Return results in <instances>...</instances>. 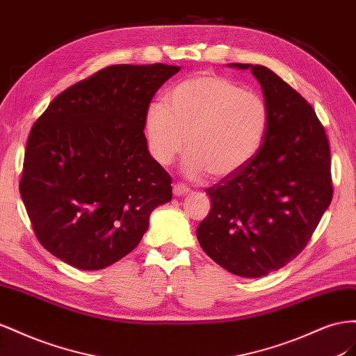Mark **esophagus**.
<instances>
[{"mask_svg": "<svg viewBox=\"0 0 356 356\" xmlns=\"http://www.w3.org/2000/svg\"><path fill=\"white\" fill-rule=\"evenodd\" d=\"M189 192V188L185 185V184H176L175 186H172V194H175L176 197L179 195H185Z\"/></svg>", "mask_w": 356, "mask_h": 356, "instance_id": "34e87169", "label": "esophagus"}]
</instances>
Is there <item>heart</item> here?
Here are the masks:
<instances>
[{
  "instance_id": "heart-1",
  "label": "heart",
  "mask_w": 356,
  "mask_h": 356,
  "mask_svg": "<svg viewBox=\"0 0 356 356\" xmlns=\"http://www.w3.org/2000/svg\"><path fill=\"white\" fill-rule=\"evenodd\" d=\"M268 120V107L258 94L243 90L227 77L198 73L170 90L167 106H149L145 129L149 152L158 164L170 165L188 143V176L200 177L209 171L227 177L258 154Z\"/></svg>"
}]
</instances>
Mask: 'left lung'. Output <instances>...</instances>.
Returning <instances> with one entry per match:
<instances>
[{
	"label": "left lung",
	"instance_id": "obj_1",
	"mask_svg": "<svg viewBox=\"0 0 356 356\" xmlns=\"http://www.w3.org/2000/svg\"><path fill=\"white\" fill-rule=\"evenodd\" d=\"M250 68L268 107V128L246 167L206 189L209 215L200 246L222 268L261 277L285 267L306 248L332 200L331 155L313 107L264 65Z\"/></svg>",
	"mask_w": 356,
	"mask_h": 356
}]
</instances>
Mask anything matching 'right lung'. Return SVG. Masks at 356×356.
Wrapping results in <instances>:
<instances>
[{
    "mask_svg": "<svg viewBox=\"0 0 356 356\" xmlns=\"http://www.w3.org/2000/svg\"><path fill=\"white\" fill-rule=\"evenodd\" d=\"M180 67L110 65L60 92L31 128L19 191L40 245L101 270L136 249L171 177L143 133L156 90Z\"/></svg>",
    "mask_w": 356,
    "mask_h": 356,
    "instance_id": "add662e5",
    "label": "right lung"
}]
</instances>
